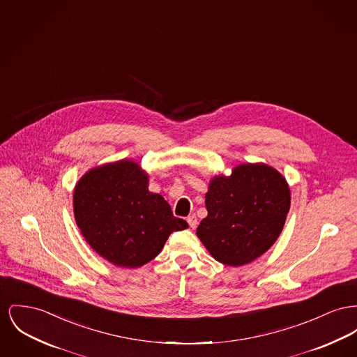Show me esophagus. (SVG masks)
I'll return each instance as SVG.
<instances>
[{
  "mask_svg": "<svg viewBox=\"0 0 357 357\" xmlns=\"http://www.w3.org/2000/svg\"><path fill=\"white\" fill-rule=\"evenodd\" d=\"M188 222H189L190 228H195L197 227V224H198V221H197V217L192 214V215H189L188 217Z\"/></svg>",
  "mask_w": 357,
  "mask_h": 357,
  "instance_id": "1",
  "label": "esophagus"
}]
</instances>
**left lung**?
<instances>
[{"instance_id":"obj_1","label":"left lung","mask_w":357,"mask_h":357,"mask_svg":"<svg viewBox=\"0 0 357 357\" xmlns=\"http://www.w3.org/2000/svg\"><path fill=\"white\" fill-rule=\"evenodd\" d=\"M290 189L280 172L263 163L240 165L214 176L205 195L208 215L197 236L210 255L231 267L268 251L284 227Z\"/></svg>"}]
</instances>
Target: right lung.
<instances>
[{
  "instance_id": "1",
  "label": "right lung",
  "mask_w": 357,
  "mask_h": 357,
  "mask_svg": "<svg viewBox=\"0 0 357 357\" xmlns=\"http://www.w3.org/2000/svg\"><path fill=\"white\" fill-rule=\"evenodd\" d=\"M74 217L90 247L117 267L137 268L155 259L172 231L189 228L167 201L148 190L133 160L91 168L78 181Z\"/></svg>"
}]
</instances>
